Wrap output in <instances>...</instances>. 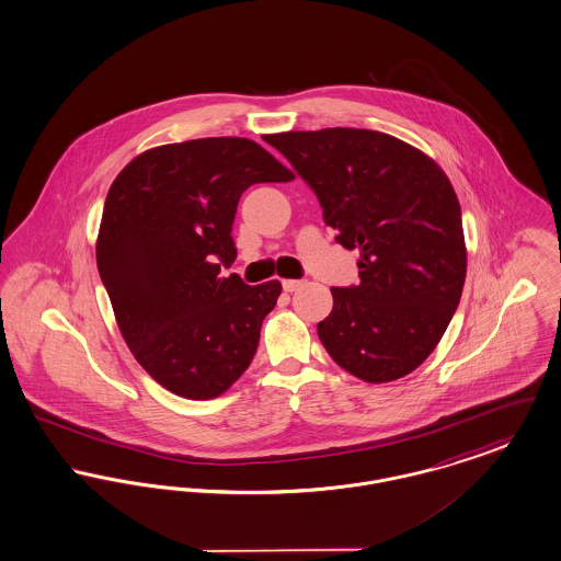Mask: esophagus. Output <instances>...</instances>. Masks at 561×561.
I'll return each mask as SVG.
<instances>
[{
  "label": "esophagus",
  "mask_w": 561,
  "mask_h": 561,
  "mask_svg": "<svg viewBox=\"0 0 561 561\" xmlns=\"http://www.w3.org/2000/svg\"><path fill=\"white\" fill-rule=\"evenodd\" d=\"M305 286V279H284L282 282V288L286 290V293H295L298 288H302Z\"/></svg>",
  "instance_id": "esophagus-1"
}]
</instances>
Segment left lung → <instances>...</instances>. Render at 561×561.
Returning a JSON list of instances; mask_svg holds the SVG:
<instances>
[{
	"mask_svg": "<svg viewBox=\"0 0 561 561\" xmlns=\"http://www.w3.org/2000/svg\"><path fill=\"white\" fill-rule=\"evenodd\" d=\"M266 141L316 193L336 243L360 250V284L332 288L318 324L330 358L368 383L409 375L460 305L466 248L451 182L388 133L334 127Z\"/></svg>",
	"mask_w": 561,
	"mask_h": 561,
	"instance_id": "1",
	"label": "left lung"
}]
</instances>
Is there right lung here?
Here are the masks:
<instances>
[{"label": "right lung", "mask_w": 561, "mask_h": 561, "mask_svg": "<svg viewBox=\"0 0 561 561\" xmlns=\"http://www.w3.org/2000/svg\"><path fill=\"white\" fill-rule=\"evenodd\" d=\"M295 175L256 141L205 137L135 157L101 218L98 268L135 360L173 394L207 400L250 366L279 282L220 275L237 259L232 220L252 184Z\"/></svg>", "instance_id": "obj_1"}]
</instances>
